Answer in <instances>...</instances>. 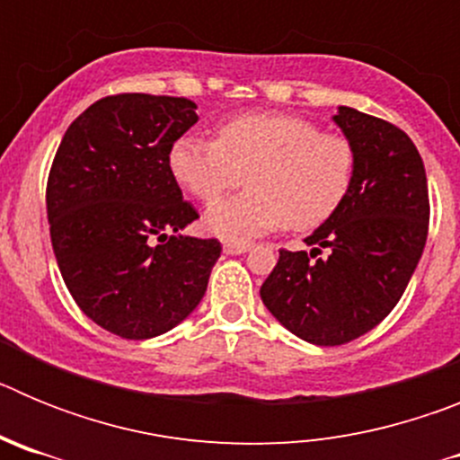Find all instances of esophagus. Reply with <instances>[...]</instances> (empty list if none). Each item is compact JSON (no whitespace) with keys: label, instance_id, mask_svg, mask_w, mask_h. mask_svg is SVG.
Masks as SVG:
<instances>
[{"label":"esophagus","instance_id":"1","mask_svg":"<svg viewBox=\"0 0 460 460\" xmlns=\"http://www.w3.org/2000/svg\"><path fill=\"white\" fill-rule=\"evenodd\" d=\"M251 246L246 242H223V251L227 255H239V253H246Z\"/></svg>","mask_w":460,"mask_h":460}]
</instances>
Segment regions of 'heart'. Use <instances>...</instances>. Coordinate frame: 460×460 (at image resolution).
Returning <instances> with one entry per match:
<instances>
[{
    "mask_svg": "<svg viewBox=\"0 0 460 460\" xmlns=\"http://www.w3.org/2000/svg\"><path fill=\"white\" fill-rule=\"evenodd\" d=\"M168 165L202 202L249 181L246 193L214 202L205 217L211 233L239 242L280 226L296 233L323 226L348 200L359 158L343 133H323L304 117L251 112L223 121L217 140L177 137Z\"/></svg>",
    "mask_w": 460,
    "mask_h": 460,
    "instance_id": "obj_1",
    "label": "heart"
}]
</instances>
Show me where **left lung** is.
Returning a JSON list of instances; mask_svg holds the SVG:
<instances>
[{
  "mask_svg": "<svg viewBox=\"0 0 460 460\" xmlns=\"http://www.w3.org/2000/svg\"><path fill=\"white\" fill-rule=\"evenodd\" d=\"M336 124L359 158L348 200L304 242L279 251L260 288L270 313L313 345H343L387 318L403 296L429 234L426 170L398 126L341 105Z\"/></svg>",
  "mask_w": 460,
  "mask_h": 460,
  "instance_id": "obj_1",
  "label": "left lung"
}]
</instances>
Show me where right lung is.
I'll return each instance as SVG.
<instances>
[{
    "label": "right lung",
    "instance_id": "add662e5",
    "mask_svg": "<svg viewBox=\"0 0 460 460\" xmlns=\"http://www.w3.org/2000/svg\"><path fill=\"white\" fill-rule=\"evenodd\" d=\"M195 108L181 96H105L68 126L48 174L64 283L89 320L121 339L180 324L221 255L218 239L174 234L198 218L168 165L172 142L198 121Z\"/></svg>",
    "mask_w": 460,
    "mask_h": 460
}]
</instances>
